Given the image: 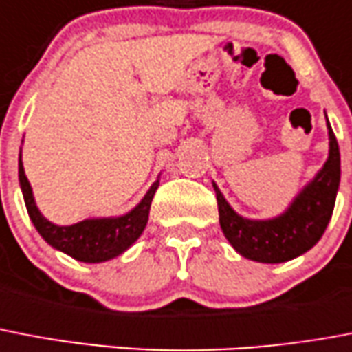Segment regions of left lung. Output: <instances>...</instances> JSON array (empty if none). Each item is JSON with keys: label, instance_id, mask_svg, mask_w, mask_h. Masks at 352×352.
I'll return each mask as SVG.
<instances>
[{"label": "left lung", "instance_id": "left-lung-1", "mask_svg": "<svg viewBox=\"0 0 352 352\" xmlns=\"http://www.w3.org/2000/svg\"><path fill=\"white\" fill-rule=\"evenodd\" d=\"M327 118V114H325ZM329 156L318 173L272 218L254 220L238 214L212 182L220 225L238 254L260 263H283L313 249L327 229L340 189V148L327 120Z\"/></svg>", "mask_w": 352, "mask_h": 352}]
</instances>
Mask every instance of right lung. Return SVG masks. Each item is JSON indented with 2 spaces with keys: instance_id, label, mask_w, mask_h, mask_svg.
<instances>
[{
  "instance_id": "right-lung-1",
  "label": "right lung",
  "mask_w": 352,
  "mask_h": 352,
  "mask_svg": "<svg viewBox=\"0 0 352 352\" xmlns=\"http://www.w3.org/2000/svg\"><path fill=\"white\" fill-rule=\"evenodd\" d=\"M18 174L27 212H29L39 236L50 247H54L56 251L65 252L70 258L85 261V263H101V261L114 260L136 243V240L147 227L148 210H151L154 192L160 187V176H162L158 174V179L148 187L145 196L140 199V204L132 207L125 214L92 216V218H85L78 223L58 225L47 220L38 209L32 187L25 174L21 153H19Z\"/></svg>"
}]
</instances>
